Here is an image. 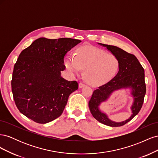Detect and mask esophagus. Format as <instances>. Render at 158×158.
<instances>
[{"instance_id": "obj_1", "label": "esophagus", "mask_w": 158, "mask_h": 158, "mask_svg": "<svg viewBox=\"0 0 158 158\" xmlns=\"http://www.w3.org/2000/svg\"><path fill=\"white\" fill-rule=\"evenodd\" d=\"M85 85V84H84L83 82H80V83H79V88H82L84 87Z\"/></svg>"}]
</instances>
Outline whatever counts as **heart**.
<instances>
[{"label": "heart", "mask_w": 158, "mask_h": 158, "mask_svg": "<svg viewBox=\"0 0 158 158\" xmlns=\"http://www.w3.org/2000/svg\"><path fill=\"white\" fill-rule=\"evenodd\" d=\"M67 69L79 74L84 69L85 79L92 85H101L111 80L119 68V60L116 56L107 54L105 51L92 46H84L79 49L76 56L66 57Z\"/></svg>", "instance_id": "heart-1"}]
</instances>
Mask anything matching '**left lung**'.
<instances>
[{
    "label": "left lung",
    "mask_w": 158,
    "mask_h": 158,
    "mask_svg": "<svg viewBox=\"0 0 158 158\" xmlns=\"http://www.w3.org/2000/svg\"><path fill=\"white\" fill-rule=\"evenodd\" d=\"M116 56L119 60V68L117 74L113 78L94 91L88 106L93 117L104 125L117 127H121L130 121L139 113L144 103L146 92L144 80V70L136 57L116 46L99 44ZM129 87L132 89L131 94L134 99L131 106L132 115L125 122H114L110 120L106 115L102 113L98 106L105 101L115 90Z\"/></svg>",
    "instance_id": "obj_1"
}]
</instances>
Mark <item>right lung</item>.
<instances>
[{
	"label": "right lung",
	"mask_w": 158,
	"mask_h": 158,
	"mask_svg": "<svg viewBox=\"0 0 158 158\" xmlns=\"http://www.w3.org/2000/svg\"><path fill=\"white\" fill-rule=\"evenodd\" d=\"M80 42L71 38L41 37L21 52L11 81L14 100L21 113L40 124L61 115L78 84L61 77L60 72L66 68V53Z\"/></svg>",
	"instance_id": "add662e5"
}]
</instances>
